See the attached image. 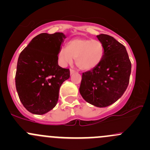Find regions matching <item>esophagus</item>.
Instances as JSON below:
<instances>
[{"instance_id": "1", "label": "esophagus", "mask_w": 150, "mask_h": 150, "mask_svg": "<svg viewBox=\"0 0 150 150\" xmlns=\"http://www.w3.org/2000/svg\"><path fill=\"white\" fill-rule=\"evenodd\" d=\"M74 72H75V69H70V74H71V75H72V74H73Z\"/></svg>"}]
</instances>
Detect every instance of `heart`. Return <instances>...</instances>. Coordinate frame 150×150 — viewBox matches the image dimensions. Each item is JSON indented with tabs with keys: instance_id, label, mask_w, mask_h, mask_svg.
Returning <instances> with one entry per match:
<instances>
[{
	"instance_id": "b5f03b06",
	"label": "heart",
	"mask_w": 150,
	"mask_h": 150,
	"mask_svg": "<svg viewBox=\"0 0 150 150\" xmlns=\"http://www.w3.org/2000/svg\"><path fill=\"white\" fill-rule=\"evenodd\" d=\"M104 55V47L99 40L76 38L67 43L59 52V59L63 65L71 64L75 59L80 69L90 70L99 64Z\"/></svg>"
}]
</instances>
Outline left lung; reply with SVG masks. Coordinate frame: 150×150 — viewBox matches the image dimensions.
<instances>
[{
    "mask_svg": "<svg viewBox=\"0 0 150 150\" xmlns=\"http://www.w3.org/2000/svg\"><path fill=\"white\" fill-rule=\"evenodd\" d=\"M104 55L97 66L82 75L80 93L85 100L105 107L118 100L129 83L131 63L125 47L112 36L97 35Z\"/></svg>",
    "mask_w": 150,
    "mask_h": 150,
    "instance_id": "8db88e82",
    "label": "left lung"
}]
</instances>
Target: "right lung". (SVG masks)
Instances as JSON below:
<instances>
[{
	"label": "right lung",
	"mask_w": 150,
	"mask_h": 150,
	"mask_svg": "<svg viewBox=\"0 0 150 150\" xmlns=\"http://www.w3.org/2000/svg\"><path fill=\"white\" fill-rule=\"evenodd\" d=\"M65 35L62 33L38 35L19 54L15 82L19 99L33 114L52 110L59 91L69 78V69L58 64V54Z\"/></svg>",
	"instance_id": "1"
}]
</instances>
